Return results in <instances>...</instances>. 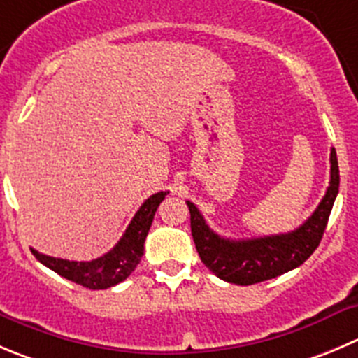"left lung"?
Returning <instances> with one entry per match:
<instances>
[{"label": "left lung", "instance_id": "8db88e82", "mask_svg": "<svg viewBox=\"0 0 358 358\" xmlns=\"http://www.w3.org/2000/svg\"><path fill=\"white\" fill-rule=\"evenodd\" d=\"M338 190V157L331 148V182L313 215L292 232L252 239L222 238L208 227L196 204L187 201L197 253L211 273L236 285H253L292 271L320 245Z\"/></svg>", "mask_w": 358, "mask_h": 358}]
</instances>
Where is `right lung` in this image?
I'll return each instance as SVG.
<instances>
[{
  "label": "right lung",
  "instance_id": "add662e5",
  "mask_svg": "<svg viewBox=\"0 0 358 358\" xmlns=\"http://www.w3.org/2000/svg\"><path fill=\"white\" fill-rule=\"evenodd\" d=\"M166 194L169 192H157L148 197L141 204L140 210L136 211L120 241L103 257L89 260V262H76V260L45 255L34 248H31V252L43 266H47L48 269H52L69 282L78 283V285L91 290L110 289V287L124 282L134 271V267L140 264L145 250V239L150 231L155 211H157L159 204L162 203Z\"/></svg>",
  "mask_w": 358,
  "mask_h": 358
}]
</instances>
